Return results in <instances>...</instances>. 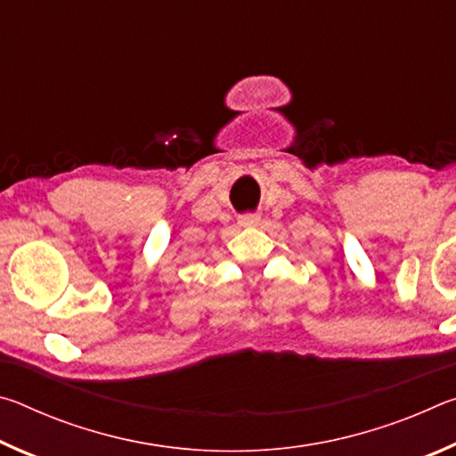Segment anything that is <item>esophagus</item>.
<instances>
[{
	"instance_id": "esophagus-1",
	"label": "esophagus",
	"mask_w": 456,
	"mask_h": 456,
	"mask_svg": "<svg viewBox=\"0 0 456 456\" xmlns=\"http://www.w3.org/2000/svg\"><path fill=\"white\" fill-rule=\"evenodd\" d=\"M261 223L259 215H243L241 219H239V225L241 227H257Z\"/></svg>"
}]
</instances>
